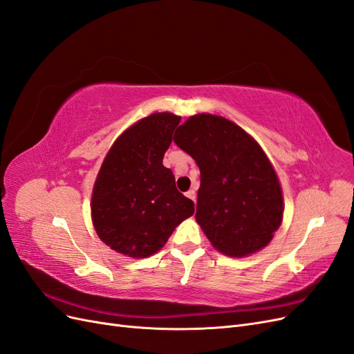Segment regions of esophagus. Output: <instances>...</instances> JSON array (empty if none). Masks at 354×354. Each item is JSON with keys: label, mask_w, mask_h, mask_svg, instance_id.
I'll return each instance as SVG.
<instances>
[{"label": "esophagus", "mask_w": 354, "mask_h": 354, "mask_svg": "<svg viewBox=\"0 0 354 354\" xmlns=\"http://www.w3.org/2000/svg\"><path fill=\"white\" fill-rule=\"evenodd\" d=\"M186 196H187L189 199H192V201H195V198H196V194H195V190H194V189H190V190H187V192H186Z\"/></svg>", "instance_id": "esophagus-1"}]
</instances>
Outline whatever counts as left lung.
Instances as JSON below:
<instances>
[{
	"mask_svg": "<svg viewBox=\"0 0 354 354\" xmlns=\"http://www.w3.org/2000/svg\"><path fill=\"white\" fill-rule=\"evenodd\" d=\"M174 143L201 171L196 221L216 248L230 257L260 251L279 229V180L263 149L226 118L201 113L177 128Z\"/></svg>",
	"mask_w": 354,
	"mask_h": 354,
	"instance_id": "1",
	"label": "left lung"
}]
</instances>
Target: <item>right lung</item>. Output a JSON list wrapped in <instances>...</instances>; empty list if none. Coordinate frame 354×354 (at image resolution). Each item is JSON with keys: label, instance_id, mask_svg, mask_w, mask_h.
<instances>
[{"label": "right lung", "instance_id": "obj_1", "mask_svg": "<svg viewBox=\"0 0 354 354\" xmlns=\"http://www.w3.org/2000/svg\"><path fill=\"white\" fill-rule=\"evenodd\" d=\"M180 116L153 113L122 133L104 158L91 198L99 238L116 252L145 259L195 212L162 165Z\"/></svg>", "mask_w": 354, "mask_h": 354}]
</instances>
